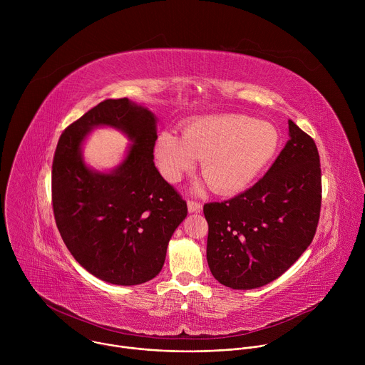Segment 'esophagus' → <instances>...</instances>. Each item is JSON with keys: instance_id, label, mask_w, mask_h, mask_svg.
<instances>
[{"instance_id": "34e87169", "label": "esophagus", "mask_w": 365, "mask_h": 365, "mask_svg": "<svg viewBox=\"0 0 365 365\" xmlns=\"http://www.w3.org/2000/svg\"><path fill=\"white\" fill-rule=\"evenodd\" d=\"M187 210L189 212H200L202 211V203L196 200H187Z\"/></svg>"}]
</instances>
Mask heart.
Wrapping results in <instances>:
<instances>
[{"instance_id":"b5f03b06","label":"heart","mask_w":365,"mask_h":365,"mask_svg":"<svg viewBox=\"0 0 365 365\" xmlns=\"http://www.w3.org/2000/svg\"><path fill=\"white\" fill-rule=\"evenodd\" d=\"M280 145L279 130L244 114L193 118L183 135L165 130L154 143V159L163 178L178 182L202 158L206 182L222 195L245 189L272 162Z\"/></svg>"}]
</instances>
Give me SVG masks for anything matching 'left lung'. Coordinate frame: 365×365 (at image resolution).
I'll use <instances>...</instances> for the list:
<instances>
[{
  "label": "left lung",
  "mask_w": 365,
  "mask_h": 365,
  "mask_svg": "<svg viewBox=\"0 0 365 365\" xmlns=\"http://www.w3.org/2000/svg\"><path fill=\"white\" fill-rule=\"evenodd\" d=\"M289 137L254 186L203 206L207 266L227 287L250 290L276 280L315 237L322 199L319 153L293 121Z\"/></svg>",
  "instance_id": "8db88e82"
}]
</instances>
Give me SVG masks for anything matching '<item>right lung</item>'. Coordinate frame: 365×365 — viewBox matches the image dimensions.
Wrapping results in <instances>:
<instances>
[{
	"instance_id": "1",
	"label": "right lung",
	"mask_w": 365,
	"mask_h": 365,
	"mask_svg": "<svg viewBox=\"0 0 365 365\" xmlns=\"http://www.w3.org/2000/svg\"><path fill=\"white\" fill-rule=\"evenodd\" d=\"M158 118L128 98L106 99L61 135L51 166L58 230L76 262L92 276L120 286L158 276L168 244L187 215L182 196L154 166ZM96 126H113L132 141L111 173L83 162L81 144Z\"/></svg>"
}]
</instances>
